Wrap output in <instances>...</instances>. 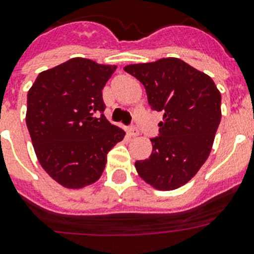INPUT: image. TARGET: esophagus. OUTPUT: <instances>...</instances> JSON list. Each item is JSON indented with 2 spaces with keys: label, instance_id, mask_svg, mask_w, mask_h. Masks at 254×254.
<instances>
[{
  "label": "esophagus",
  "instance_id": "34e87169",
  "mask_svg": "<svg viewBox=\"0 0 254 254\" xmlns=\"http://www.w3.org/2000/svg\"><path fill=\"white\" fill-rule=\"evenodd\" d=\"M127 133L129 134V136H132V137H134V136H138V129L137 128H134V127H129L128 131H127Z\"/></svg>",
  "mask_w": 254,
  "mask_h": 254
}]
</instances>
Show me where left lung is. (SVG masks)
Masks as SVG:
<instances>
[{
    "mask_svg": "<svg viewBox=\"0 0 254 254\" xmlns=\"http://www.w3.org/2000/svg\"><path fill=\"white\" fill-rule=\"evenodd\" d=\"M126 72L145 86L152 111L163 113L149 159L138 176L156 190L182 187L207 160L221 120V95L212 78L179 58L128 64Z\"/></svg>",
    "mask_w": 254,
    "mask_h": 254,
    "instance_id": "left-lung-1",
    "label": "left lung"
}]
</instances>
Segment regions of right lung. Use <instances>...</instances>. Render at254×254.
Instances as JSON below:
<instances>
[{
    "instance_id": "1",
    "label": "right lung",
    "mask_w": 254,
    "mask_h": 254,
    "mask_svg": "<svg viewBox=\"0 0 254 254\" xmlns=\"http://www.w3.org/2000/svg\"><path fill=\"white\" fill-rule=\"evenodd\" d=\"M116 66L71 58L38 75L28 93L26 126L40 165L67 188L93 185L125 131L104 117L103 87Z\"/></svg>"
}]
</instances>
